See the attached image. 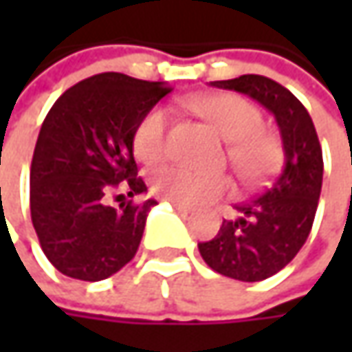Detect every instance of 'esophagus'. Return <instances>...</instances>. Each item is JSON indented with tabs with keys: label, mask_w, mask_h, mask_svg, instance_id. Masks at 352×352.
I'll list each match as a JSON object with an SVG mask.
<instances>
[{
	"label": "esophagus",
	"mask_w": 352,
	"mask_h": 352,
	"mask_svg": "<svg viewBox=\"0 0 352 352\" xmlns=\"http://www.w3.org/2000/svg\"><path fill=\"white\" fill-rule=\"evenodd\" d=\"M172 206H174V210L178 211V213H182V215H190L194 208L192 206H186V204H178V201H172Z\"/></svg>",
	"instance_id": "34e87169"
}]
</instances>
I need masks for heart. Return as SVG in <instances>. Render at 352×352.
Returning <instances> with one entry per match:
<instances>
[{
  "label": "heart",
  "mask_w": 352,
  "mask_h": 352,
  "mask_svg": "<svg viewBox=\"0 0 352 352\" xmlns=\"http://www.w3.org/2000/svg\"><path fill=\"white\" fill-rule=\"evenodd\" d=\"M188 107L206 119L225 141L229 162L236 174L256 182L276 168L282 156L278 139L264 127L263 111L233 94L196 96ZM133 148L144 164H158L168 153V111L155 107L146 111L133 133ZM158 196L186 206H206L231 192V180L221 172H199L186 166H166L153 178Z\"/></svg>",
  "instance_id": "b5f03b06"
}]
</instances>
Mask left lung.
<instances>
[{
	"mask_svg": "<svg viewBox=\"0 0 352 352\" xmlns=\"http://www.w3.org/2000/svg\"><path fill=\"white\" fill-rule=\"evenodd\" d=\"M245 94L266 107L280 129L284 166L250 201L239 204L235 221L223 219L219 233L197 249L206 264L223 276L261 282L280 272L300 252L318 211L323 156L314 121L290 89L258 74L211 82Z\"/></svg>",
	"mask_w": 352,
	"mask_h": 352,
	"instance_id": "8db88e82",
	"label": "left lung"
}]
</instances>
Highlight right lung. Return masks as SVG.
<instances>
[{"label": "right lung", "instance_id": "obj_1", "mask_svg": "<svg viewBox=\"0 0 352 352\" xmlns=\"http://www.w3.org/2000/svg\"><path fill=\"white\" fill-rule=\"evenodd\" d=\"M166 82L103 72L66 89L50 107L31 162V219L52 266L76 280H105L135 256L155 199L107 204L121 182L146 192L137 176L133 133L166 94Z\"/></svg>", "mask_w": 352, "mask_h": 352}]
</instances>
